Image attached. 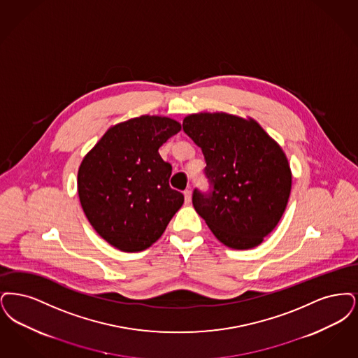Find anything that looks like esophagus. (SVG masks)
Returning a JSON list of instances; mask_svg holds the SVG:
<instances>
[{
  "label": "esophagus",
  "instance_id": "34e87169",
  "mask_svg": "<svg viewBox=\"0 0 358 358\" xmlns=\"http://www.w3.org/2000/svg\"><path fill=\"white\" fill-rule=\"evenodd\" d=\"M185 201H186V203L191 202V189H185Z\"/></svg>",
  "mask_w": 358,
  "mask_h": 358
}]
</instances>
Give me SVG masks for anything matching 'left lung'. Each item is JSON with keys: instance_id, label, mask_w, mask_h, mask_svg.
<instances>
[{"instance_id": "8db88e82", "label": "left lung", "mask_w": 358, "mask_h": 358, "mask_svg": "<svg viewBox=\"0 0 358 358\" xmlns=\"http://www.w3.org/2000/svg\"><path fill=\"white\" fill-rule=\"evenodd\" d=\"M183 131L202 148L210 185L192 192L196 213L223 245H261L290 196L292 171L282 148L257 122L227 113L189 115Z\"/></svg>"}]
</instances>
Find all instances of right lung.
I'll return each mask as SVG.
<instances>
[{
	"mask_svg": "<svg viewBox=\"0 0 358 358\" xmlns=\"http://www.w3.org/2000/svg\"><path fill=\"white\" fill-rule=\"evenodd\" d=\"M180 131L169 117L140 116L109 128L78 175L81 207L116 249H148L164 233L185 196L170 187L172 166L159 148Z\"/></svg>",
	"mask_w": 358,
	"mask_h": 358,
	"instance_id": "add662e5",
	"label": "right lung"
}]
</instances>
